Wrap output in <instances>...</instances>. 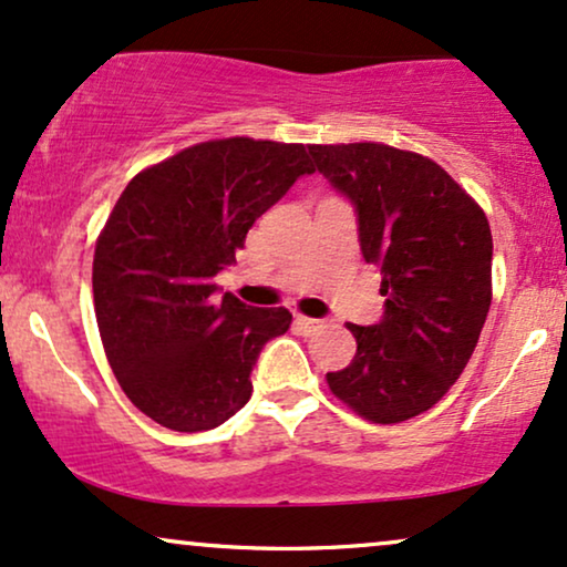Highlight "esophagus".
I'll return each instance as SVG.
<instances>
[{"label": "esophagus", "instance_id": "1", "mask_svg": "<svg viewBox=\"0 0 567 567\" xmlns=\"http://www.w3.org/2000/svg\"><path fill=\"white\" fill-rule=\"evenodd\" d=\"M296 321H298V327L303 329V332H317V329L324 327V321L311 319V317H296Z\"/></svg>", "mask_w": 567, "mask_h": 567}]
</instances>
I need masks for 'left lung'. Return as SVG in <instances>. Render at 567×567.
<instances>
[{
	"instance_id": "obj_1",
	"label": "left lung",
	"mask_w": 567,
	"mask_h": 567,
	"mask_svg": "<svg viewBox=\"0 0 567 567\" xmlns=\"http://www.w3.org/2000/svg\"><path fill=\"white\" fill-rule=\"evenodd\" d=\"M355 209L363 259L382 271L384 313L348 324L358 350L329 371L342 403L400 424L440 403L474 353L492 303V230L440 164L384 143L308 146Z\"/></svg>"
}]
</instances>
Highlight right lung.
<instances>
[{"instance_id":"1","label":"right lung","mask_w":567,"mask_h":567,"mask_svg":"<svg viewBox=\"0 0 567 567\" xmlns=\"http://www.w3.org/2000/svg\"><path fill=\"white\" fill-rule=\"evenodd\" d=\"M313 172L303 143L206 141L138 172L114 204L93 254V306L114 377L156 424L206 432L248 403L261 348L292 313L217 298L214 277Z\"/></svg>"}]
</instances>
